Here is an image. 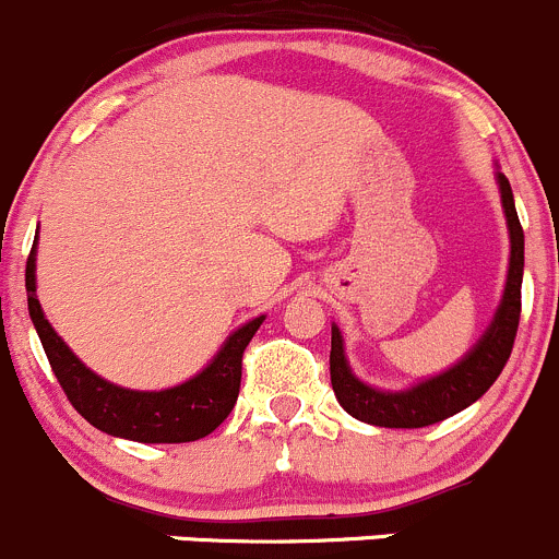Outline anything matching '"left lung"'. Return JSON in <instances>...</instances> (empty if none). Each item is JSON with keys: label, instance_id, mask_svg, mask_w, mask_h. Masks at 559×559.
I'll use <instances>...</instances> for the list:
<instances>
[{"label": "left lung", "instance_id": "1", "mask_svg": "<svg viewBox=\"0 0 559 559\" xmlns=\"http://www.w3.org/2000/svg\"><path fill=\"white\" fill-rule=\"evenodd\" d=\"M500 202H503L506 224H509L511 238V259H509V278H506L503 300L495 311L492 324L481 335V341L443 373L432 379L419 381L411 389L400 392H384V389L368 386L359 381L348 368L346 352H343V335L332 324V352H330V379L335 389L337 403L343 411L359 421H368L376 427H427L436 421L449 419L460 414L471 403H476L500 370L506 368L514 348L516 326H520L522 311V273H524V233L520 216L514 207V191H511L509 178L498 173Z\"/></svg>", "mask_w": 559, "mask_h": 559}]
</instances>
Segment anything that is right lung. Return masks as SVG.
<instances>
[{
  "instance_id": "right-lung-1",
  "label": "right lung",
  "mask_w": 559,
  "mask_h": 559,
  "mask_svg": "<svg viewBox=\"0 0 559 559\" xmlns=\"http://www.w3.org/2000/svg\"><path fill=\"white\" fill-rule=\"evenodd\" d=\"M37 240L26 262V300L56 381L64 389L72 408L107 436L138 443H189L211 436L238 403L243 352L264 316L246 321L227 337L205 370L183 384L162 392H138L99 379L64 341L56 335L37 300Z\"/></svg>"
}]
</instances>
